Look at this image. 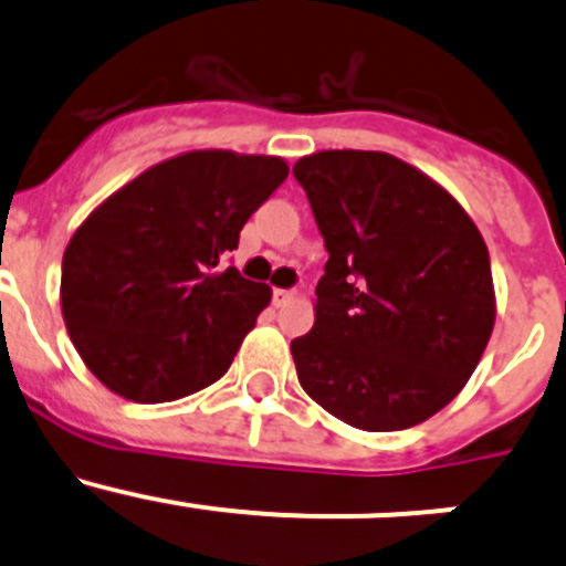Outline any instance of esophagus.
Instances as JSON below:
<instances>
[{
  "instance_id": "esophagus-1",
  "label": "esophagus",
  "mask_w": 566,
  "mask_h": 566,
  "mask_svg": "<svg viewBox=\"0 0 566 566\" xmlns=\"http://www.w3.org/2000/svg\"><path fill=\"white\" fill-rule=\"evenodd\" d=\"M293 301H295V290H282V287L273 290V304L276 306H287L293 304Z\"/></svg>"
}]
</instances>
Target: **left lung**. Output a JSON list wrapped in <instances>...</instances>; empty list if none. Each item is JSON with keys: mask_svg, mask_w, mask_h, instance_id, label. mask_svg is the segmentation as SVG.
Listing matches in <instances>:
<instances>
[{"mask_svg": "<svg viewBox=\"0 0 566 566\" xmlns=\"http://www.w3.org/2000/svg\"><path fill=\"white\" fill-rule=\"evenodd\" d=\"M293 175L328 249L315 325L290 345L301 386L356 430L421 424L462 391L493 334L482 232L389 153L319 150Z\"/></svg>", "mask_w": 566, "mask_h": 566, "instance_id": "8db88e82", "label": "left lung"}]
</instances>
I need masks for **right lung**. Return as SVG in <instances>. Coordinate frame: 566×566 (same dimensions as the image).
Wrapping results in <instances>:
<instances>
[{"label": "right lung", "mask_w": 566, "mask_h": 566, "mask_svg": "<svg viewBox=\"0 0 566 566\" xmlns=\"http://www.w3.org/2000/svg\"><path fill=\"white\" fill-rule=\"evenodd\" d=\"M279 156L191 150L145 169L82 221L62 256L60 306L90 373L130 402L216 384L271 304L219 271L249 216L282 186Z\"/></svg>", "instance_id": "right-lung-1"}]
</instances>
